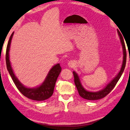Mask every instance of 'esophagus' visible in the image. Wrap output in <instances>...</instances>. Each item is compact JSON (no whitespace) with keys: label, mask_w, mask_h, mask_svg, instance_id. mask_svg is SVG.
<instances>
[{"label":"esophagus","mask_w":130,"mask_h":130,"mask_svg":"<svg viewBox=\"0 0 130 130\" xmlns=\"http://www.w3.org/2000/svg\"><path fill=\"white\" fill-rule=\"evenodd\" d=\"M76 65L75 62L73 61H70L68 63V66L69 67V68H73L74 67V65Z\"/></svg>","instance_id":"1"}]
</instances>
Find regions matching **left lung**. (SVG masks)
I'll return each mask as SVG.
<instances>
[{
	"label": "left lung",
	"instance_id": "obj_1",
	"mask_svg": "<svg viewBox=\"0 0 130 130\" xmlns=\"http://www.w3.org/2000/svg\"><path fill=\"white\" fill-rule=\"evenodd\" d=\"M118 33L119 35V37L120 38V42L122 43V46L123 47V63L122 65V67L120 72H119L118 74L116 75L113 79L111 80V81L109 84H108L107 86L104 87V88L100 90L98 92H90L88 91L87 90L85 89L84 88L81 84V81L80 77L76 72L74 71L73 72V76H74V84L77 89V91L78 92V93L80 96L85 99L89 100H99L100 99H102L104 97L106 96L109 93V92L112 90L114 87H115L116 84H117L118 81L119 80L121 76L122 75L123 72L124 71L125 67H126V58H127V53H126V46H125L124 41L123 39V36L120 32L118 30Z\"/></svg>",
	"mask_w": 130,
	"mask_h": 130
}]
</instances>
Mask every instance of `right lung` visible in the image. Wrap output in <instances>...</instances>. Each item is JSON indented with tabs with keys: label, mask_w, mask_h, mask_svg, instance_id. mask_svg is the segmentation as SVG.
Listing matches in <instances>:
<instances>
[{
	"label": "right lung",
	"mask_w": 130,
	"mask_h": 130,
	"mask_svg": "<svg viewBox=\"0 0 130 130\" xmlns=\"http://www.w3.org/2000/svg\"><path fill=\"white\" fill-rule=\"evenodd\" d=\"M13 35H14V32L11 35L9 41H8L6 53V65H7V70L13 81L18 89L21 92L22 94L30 99L36 101H43L47 99L50 98L53 93L57 79L61 72L62 69L60 67V63H57L51 68L45 80L39 86L32 88L24 86L15 75L10 61L9 51Z\"/></svg>",
	"instance_id": "right-lung-1"
}]
</instances>
